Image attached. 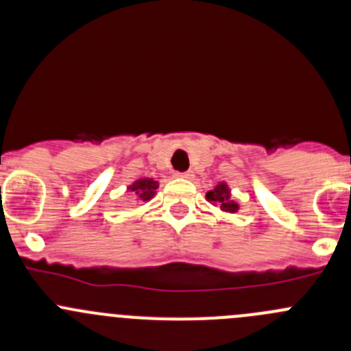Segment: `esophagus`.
Listing matches in <instances>:
<instances>
[{
	"instance_id": "esophagus-1",
	"label": "esophagus",
	"mask_w": 351,
	"mask_h": 351,
	"mask_svg": "<svg viewBox=\"0 0 351 351\" xmlns=\"http://www.w3.org/2000/svg\"><path fill=\"white\" fill-rule=\"evenodd\" d=\"M176 178H182V180H192L193 178V173L192 171H180L176 173Z\"/></svg>"
}]
</instances>
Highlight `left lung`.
Wrapping results in <instances>:
<instances>
[{"label": "left lung", "instance_id": "1", "mask_svg": "<svg viewBox=\"0 0 351 351\" xmlns=\"http://www.w3.org/2000/svg\"><path fill=\"white\" fill-rule=\"evenodd\" d=\"M207 200L208 202H214V204H217L219 207L222 208L224 212H238L239 205L236 204L234 200H231V190L228 189V185L226 183H219V185H215L214 190H210V192H207Z\"/></svg>", "mask_w": 351, "mask_h": 351}]
</instances>
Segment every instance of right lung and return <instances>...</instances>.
I'll list each match as a JSON object with an SVG mask.
<instances>
[{"instance_id": "1", "label": "right lung", "mask_w": 351, "mask_h": 351, "mask_svg": "<svg viewBox=\"0 0 351 351\" xmlns=\"http://www.w3.org/2000/svg\"><path fill=\"white\" fill-rule=\"evenodd\" d=\"M156 189H158V182H154L153 178H141L129 186L132 195L136 197L137 200H143V202L151 200V198L154 197Z\"/></svg>"}]
</instances>
